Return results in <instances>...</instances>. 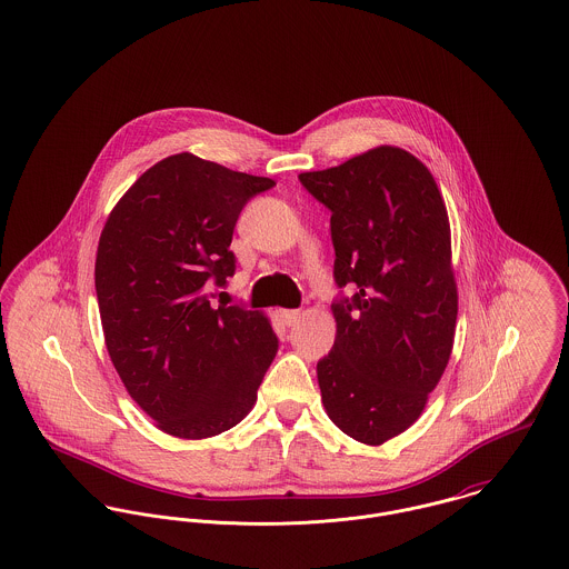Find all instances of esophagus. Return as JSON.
Listing matches in <instances>:
<instances>
[{"label":"esophagus","instance_id":"34e87169","mask_svg":"<svg viewBox=\"0 0 569 569\" xmlns=\"http://www.w3.org/2000/svg\"><path fill=\"white\" fill-rule=\"evenodd\" d=\"M281 318H283V322H286L288 327H295V325L301 320V311H299V309H283V311H281Z\"/></svg>","mask_w":569,"mask_h":569}]
</instances>
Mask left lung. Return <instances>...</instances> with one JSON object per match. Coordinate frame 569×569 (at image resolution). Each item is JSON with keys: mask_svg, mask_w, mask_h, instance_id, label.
<instances>
[{"mask_svg": "<svg viewBox=\"0 0 569 569\" xmlns=\"http://www.w3.org/2000/svg\"><path fill=\"white\" fill-rule=\"evenodd\" d=\"M331 212L336 342L318 366L333 425L379 446L409 429L452 352L457 283L438 183L409 151L377 147L299 176Z\"/></svg>", "mask_w": 569, "mask_h": 569, "instance_id": "left-lung-1", "label": "left lung"}]
</instances>
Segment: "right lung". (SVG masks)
I'll use <instances>...</instances> for the list:
<instances>
[{"label": "right lung", "mask_w": 569, "mask_h": 569, "mask_svg": "<svg viewBox=\"0 0 569 569\" xmlns=\"http://www.w3.org/2000/svg\"><path fill=\"white\" fill-rule=\"evenodd\" d=\"M272 186L177 153L138 177L106 220L94 262L106 347L131 398L169 436L236 427L277 355L262 311L208 299L236 272L229 244L242 208Z\"/></svg>", "instance_id": "obj_1"}]
</instances>
